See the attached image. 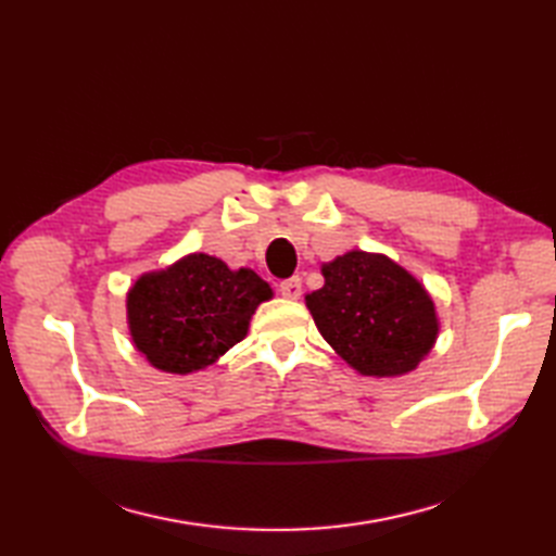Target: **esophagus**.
Here are the masks:
<instances>
[{"label":"esophagus","instance_id":"1","mask_svg":"<svg viewBox=\"0 0 556 556\" xmlns=\"http://www.w3.org/2000/svg\"><path fill=\"white\" fill-rule=\"evenodd\" d=\"M278 292L285 296V299H299L301 296V278L299 276H292L288 280H282L278 285Z\"/></svg>","mask_w":556,"mask_h":556}]
</instances>
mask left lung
Masks as SVG:
<instances>
[{"label":"left lung","mask_w":556,"mask_h":556,"mask_svg":"<svg viewBox=\"0 0 556 556\" xmlns=\"http://www.w3.org/2000/svg\"><path fill=\"white\" fill-rule=\"evenodd\" d=\"M325 288L306 306L325 341L362 376H401L439 336L427 290L384 255L352 250L323 266Z\"/></svg>","instance_id":"left-lung-1"}]
</instances>
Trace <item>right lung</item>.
Here are the masks:
<instances>
[{
    "label": "right lung",
    "mask_w": 556,
    "mask_h": 556,
    "mask_svg": "<svg viewBox=\"0 0 556 556\" xmlns=\"http://www.w3.org/2000/svg\"><path fill=\"white\" fill-rule=\"evenodd\" d=\"M271 296L252 268L231 271L223 260L194 252L134 282L131 341L160 371L192 374L243 341L252 313Z\"/></svg>",
    "instance_id": "1"
}]
</instances>
